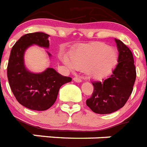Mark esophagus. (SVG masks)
Masks as SVG:
<instances>
[{"label":"esophagus","mask_w":147,"mask_h":147,"mask_svg":"<svg viewBox=\"0 0 147 147\" xmlns=\"http://www.w3.org/2000/svg\"><path fill=\"white\" fill-rule=\"evenodd\" d=\"M74 81L77 82V83H81V82H82V80H81L80 78H79L78 77H75L74 78Z\"/></svg>","instance_id":"esophagus-1"}]
</instances>
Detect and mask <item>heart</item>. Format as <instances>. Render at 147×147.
Masks as SVG:
<instances>
[{
  "mask_svg": "<svg viewBox=\"0 0 147 147\" xmlns=\"http://www.w3.org/2000/svg\"><path fill=\"white\" fill-rule=\"evenodd\" d=\"M61 58L70 70H85L90 77L100 78L106 76L115 65L118 53L104 42H94L74 50L70 58L65 55Z\"/></svg>",
  "mask_w": 147,
  "mask_h": 147,
  "instance_id": "heart-1",
  "label": "heart"
}]
</instances>
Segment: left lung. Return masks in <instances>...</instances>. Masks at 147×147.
<instances>
[{"mask_svg": "<svg viewBox=\"0 0 147 147\" xmlns=\"http://www.w3.org/2000/svg\"><path fill=\"white\" fill-rule=\"evenodd\" d=\"M118 51V64L112 73L102 81H93L92 96L86 105L97 114H110L125 105L133 91L136 68L133 54L121 40L115 38Z\"/></svg>", "mask_w": 147, "mask_h": 147, "instance_id": "left-lung-1", "label": "left lung"}]
</instances>
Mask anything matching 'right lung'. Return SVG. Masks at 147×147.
Masks as SVG:
<instances>
[{
	"label": "right lung",
	"mask_w": 147,
	"mask_h": 147,
	"mask_svg": "<svg viewBox=\"0 0 147 147\" xmlns=\"http://www.w3.org/2000/svg\"><path fill=\"white\" fill-rule=\"evenodd\" d=\"M49 36L42 32L23 36L13 46L8 61L7 78L14 96L21 105L36 111H45L53 105L61 86L72 80L54 68L33 73L26 67V51L33 45L49 49ZM48 55L51 58V54Z\"/></svg>",
	"instance_id": "1"
}]
</instances>
